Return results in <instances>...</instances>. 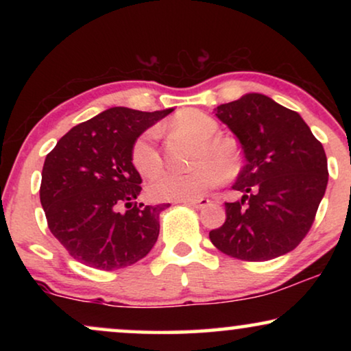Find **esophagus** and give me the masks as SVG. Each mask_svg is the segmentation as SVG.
I'll return each instance as SVG.
<instances>
[{"mask_svg":"<svg viewBox=\"0 0 351 351\" xmlns=\"http://www.w3.org/2000/svg\"><path fill=\"white\" fill-rule=\"evenodd\" d=\"M184 203L189 206H193L195 209H203V208H206V206L210 204V201L208 198H196V199H186V201H184Z\"/></svg>","mask_w":351,"mask_h":351,"instance_id":"1","label":"esophagus"}]
</instances>
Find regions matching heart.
<instances>
[{"label": "heart", "mask_w": 351, "mask_h": 351, "mask_svg": "<svg viewBox=\"0 0 351 351\" xmlns=\"http://www.w3.org/2000/svg\"><path fill=\"white\" fill-rule=\"evenodd\" d=\"M172 128L198 138L195 169L189 172H161L148 185V195L155 201H186L201 198L206 191L233 177L239 171L241 155L237 141L215 136L219 123L210 114L190 108L172 118ZM131 161L143 177L155 176L161 169V155L155 145V132L147 131L136 138L131 148Z\"/></svg>", "instance_id": "obj_1"}]
</instances>
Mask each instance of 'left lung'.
<instances>
[{
	"instance_id": "obj_1",
	"label": "left lung",
	"mask_w": 351,
	"mask_h": 351,
	"mask_svg": "<svg viewBox=\"0 0 351 351\" xmlns=\"http://www.w3.org/2000/svg\"><path fill=\"white\" fill-rule=\"evenodd\" d=\"M241 143L246 165L225 203L227 219L210 230L219 251L247 262L285 256L313 223L328 185V158L297 112L263 94H246L214 110Z\"/></svg>"
}]
</instances>
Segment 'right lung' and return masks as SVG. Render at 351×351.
I'll return each instance as SVG.
<instances>
[{"instance_id":"right-lung-1","label":"right lung","mask_w":351,"mask_h":351,"mask_svg":"<svg viewBox=\"0 0 351 351\" xmlns=\"http://www.w3.org/2000/svg\"><path fill=\"white\" fill-rule=\"evenodd\" d=\"M171 112L108 108L71 128L47 153L41 206L51 233L75 261L97 270H118L155 246L160 214L169 204H137L142 179L132 166L131 148L145 129Z\"/></svg>"}]
</instances>
